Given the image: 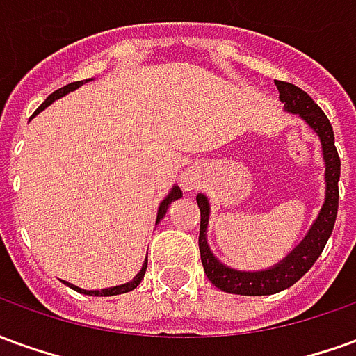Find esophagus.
<instances>
[{
  "label": "esophagus",
  "instance_id": "34e87169",
  "mask_svg": "<svg viewBox=\"0 0 356 356\" xmlns=\"http://www.w3.org/2000/svg\"><path fill=\"white\" fill-rule=\"evenodd\" d=\"M200 185V177H198V173L194 170H186L183 175H181V186L185 188L186 193H191V191H196Z\"/></svg>",
  "mask_w": 356,
  "mask_h": 356
}]
</instances>
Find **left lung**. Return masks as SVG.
<instances>
[{
  "label": "left lung",
  "instance_id": "left-lung-1",
  "mask_svg": "<svg viewBox=\"0 0 356 356\" xmlns=\"http://www.w3.org/2000/svg\"><path fill=\"white\" fill-rule=\"evenodd\" d=\"M275 83L286 112L298 114L321 139L322 158H324V168H326L324 171L326 196H324V204L318 211V217L314 219L309 232L282 261H278L273 267L263 268V270H238V268H232L219 261L213 252L209 250L208 234H206L209 225V200L206 194H198L196 196L198 208H200L198 246H200L202 265H204V270L211 284L227 293L270 296V293H278V291L293 286L318 259V255L322 254V250L328 242L330 234L334 231V223H336L337 200H339L337 181H339L341 162H339L336 145H334L332 124L321 110V106L303 89H299L298 86L288 83V81H275Z\"/></svg>",
  "mask_w": 356,
  "mask_h": 356
}]
</instances>
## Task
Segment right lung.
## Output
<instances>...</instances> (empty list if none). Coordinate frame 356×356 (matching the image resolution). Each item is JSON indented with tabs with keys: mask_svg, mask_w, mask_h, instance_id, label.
Masks as SVG:
<instances>
[{
	"mask_svg": "<svg viewBox=\"0 0 356 356\" xmlns=\"http://www.w3.org/2000/svg\"><path fill=\"white\" fill-rule=\"evenodd\" d=\"M88 81H91V78H89V80H83V81H74V83H68V86H65V88L57 89L55 93H51L49 97H47V99H45V101L42 102V106L35 110L34 116H35V114H40L42 110L47 108L49 104H53V102L57 101V99H60V97H65V95H68V93H70V91H76V89L81 88L83 83H88ZM181 196H183V191H181V188H179L177 185L171 186L170 194H168V196L163 198L162 204H160V208H158V216H156V225L160 223L163 217H165V211H168V208H170L171 202H175V200H177V198H181ZM147 263H148V259H145V263H143V267H140V270H139V273H137V276H135L133 280H129V282H125V284H120V286H112V288H104V290H81V288H78V286H74V284L65 282V280H63V282H65L66 286H68V288H72V290L80 291V293H86V296H97V298H106V296H118V293H125V291L135 290V288L139 286L140 280L145 278Z\"/></svg>",
	"mask_w": 356,
	"mask_h": 356,
	"instance_id": "right-lung-1",
	"label": "right lung"
}]
</instances>
